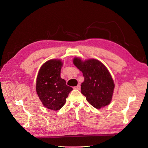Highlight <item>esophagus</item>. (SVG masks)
<instances>
[{"label": "esophagus", "instance_id": "34e87169", "mask_svg": "<svg viewBox=\"0 0 148 148\" xmlns=\"http://www.w3.org/2000/svg\"><path fill=\"white\" fill-rule=\"evenodd\" d=\"M80 88H81V86H80V85H78V86H77L76 87H75V89H78V90H79V89H80Z\"/></svg>", "mask_w": 148, "mask_h": 148}]
</instances>
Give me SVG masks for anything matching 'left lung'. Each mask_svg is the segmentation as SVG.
Returning a JSON list of instances; mask_svg holds the SVG:
<instances>
[{
	"label": "left lung",
	"mask_w": 148,
	"mask_h": 148,
	"mask_svg": "<svg viewBox=\"0 0 148 148\" xmlns=\"http://www.w3.org/2000/svg\"><path fill=\"white\" fill-rule=\"evenodd\" d=\"M73 64L83 73L84 78L81 92L87 101L96 109L109 105L112 98L115 84L112 76L102 62L95 59L82 60L75 57Z\"/></svg>",
	"instance_id": "8db88e82"
}]
</instances>
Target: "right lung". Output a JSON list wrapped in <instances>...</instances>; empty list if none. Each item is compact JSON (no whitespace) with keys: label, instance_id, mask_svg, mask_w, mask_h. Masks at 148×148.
I'll return each mask as SVG.
<instances>
[{"label":"right lung","instance_id":"obj_1","mask_svg":"<svg viewBox=\"0 0 148 148\" xmlns=\"http://www.w3.org/2000/svg\"><path fill=\"white\" fill-rule=\"evenodd\" d=\"M62 65L60 59L49 60L41 66L37 76L36 89L38 97L42 105L52 110H60L73 89L60 77Z\"/></svg>","mask_w":148,"mask_h":148}]
</instances>
